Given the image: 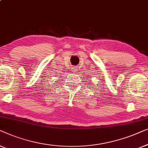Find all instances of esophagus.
<instances>
[{
    "mask_svg": "<svg viewBox=\"0 0 148 148\" xmlns=\"http://www.w3.org/2000/svg\"><path fill=\"white\" fill-rule=\"evenodd\" d=\"M72 70H73V72H77V68L76 67H75V66H74V67H72Z\"/></svg>",
    "mask_w": 148,
    "mask_h": 148,
    "instance_id": "1",
    "label": "esophagus"
}]
</instances>
